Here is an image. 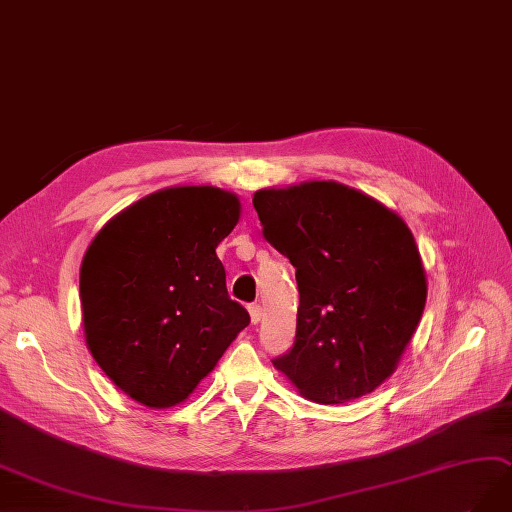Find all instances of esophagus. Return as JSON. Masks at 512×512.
<instances>
[{
    "label": "esophagus",
    "mask_w": 512,
    "mask_h": 512,
    "mask_svg": "<svg viewBox=\"0 0 512 512\" xmlns=\"http://www.w3.org/2000/svg\"><path fill=\"white\" fill-rule=\"evenodd\" d=\"M249 314H251V323H253V325L261 323V318H263V310H261V306H259V304H253V306H249Z\"/></svg>",
    "instance_id": "esophagus-1"
}]
</instances>
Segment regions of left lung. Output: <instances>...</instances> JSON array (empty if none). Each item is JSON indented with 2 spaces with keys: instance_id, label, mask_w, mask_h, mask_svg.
<instances>
[{
  "instance_id": "left-lung-1",
  "label": "left lung",
  "mask_w": 512,
  "mask_h": 512,
  "mask_svg": "<svg viewBox=\"0 0 512 512\" xmlns=\"http://www.w3.org/2000/svg\"><path fill=\"white\" fill-rule=\"evenodd\" d=\"M266 238L295 268V344L274 367L306 399L337 405L382 386L426 306L418 244L399 213L337 181L259 189Z\"/></svg>"
}]
</instances>
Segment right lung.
<instances>
[{
  "mask_svg": "<svg viewBox=\"0 0 512 512\" xmlns=\"http://www.w3.org/2000/svg\"><path fill=\"white\" fill-rule=\"evenodd\" d=\"M240 211V198L221 187H166L124 208L88 244L80 268L86 346L143 407L189 399L251 323L227 295L217 257Z\"/></svg>",
  "mask_w": 512,
  "mask_h": 512,
  "instance_id": "right-lung-1",
  "label": "right lung"
}]
</instances>
